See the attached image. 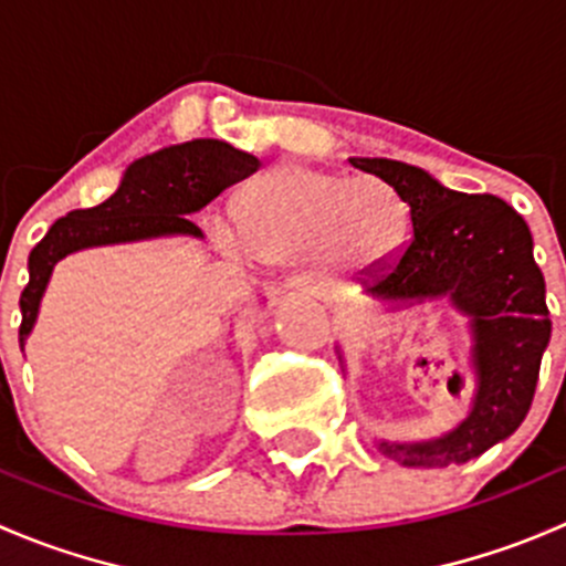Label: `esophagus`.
Returning <instances> with one entry per match:
<instances>
[{
  "instance_id": "obj_1",
  "label": "esophagus",
  "mask_w": 566,
  "mask_h": 566,
  "mask_svg": "<svg viewBox=\"0 0 566 566\" xmlns=\"http://www.w3.org/2000/svg\"><path fill=\"white\" fill-rule=\"evenodd\" d=\"M295 287H301L304 293H312V295H323V287H319L317 279H312V276H298L295 279Z\"/></svg>"
}]
</instances>
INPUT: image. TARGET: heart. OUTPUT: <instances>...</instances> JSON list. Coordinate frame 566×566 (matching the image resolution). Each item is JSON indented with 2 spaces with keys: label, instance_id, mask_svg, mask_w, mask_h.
I'll return each instance as SVG.
<instances>
[{
  "label": "heart",
  "instance_id": "heart-1",
  "mask_svg": "<svg viewBox=\"0 0 566 566\" xmlns=\"http://www.w3.org/2000/svg\"><path fill=\"white\" fill-rule=\"evenodd\" d=\"M213 235L271 262L315 254L336 276H380L405 247L408 208L373 177L282 164L243 193L241 227L219 219Z\"/></svg>",
  "mask_w": 566,
  "mask_h": 566
}]
</instances>
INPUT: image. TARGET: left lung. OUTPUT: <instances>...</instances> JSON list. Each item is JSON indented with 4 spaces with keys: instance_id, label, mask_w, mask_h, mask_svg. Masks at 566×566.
<instances>
[{
    "instance_id": "obj_1",
    "label": "left lung",
    "mask_w": 566,
    "mask_h": 566,
    "mask_svg": "<svg viewBox=\"0 0 566 566\" xmlns=\"http://www.w3.org/2000/svg\"><path fill=\"white\" fill-rule=\"evenodd\" d=\"M394 188L408 208L410 238L367 293L391 304L449 298L471 319V410L452 432L421 443L380 441L386 458L413 468L468 462L510 438L526 419L551 342L545 279L528 224L493 193H462L424 169L389 158H350Z\"/></svg>"
}]
</instances>
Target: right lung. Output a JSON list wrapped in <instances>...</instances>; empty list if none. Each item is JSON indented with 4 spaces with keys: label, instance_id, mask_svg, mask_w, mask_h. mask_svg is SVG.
Listing matches in <instances>:
<instances>
[{
    "label": "right lung",
    "instance_id": "obj_1",
    "mask_svg": "<svg viewBox=\"0 0 566 566\" xmlns=\"http://www.w3.org/2000/svg\"><path fill=\"white\" fill-rule=\"evenodd\" d=\"M260 169V158L221 139H193L164 147L125 169L119 188L95 208L71 210L56 219L30 251V284L21 293V350L38 319L51 271L73 251L167 235L202 238L188 216L202 210L224 188Z\"/></svg>",
    "mask_w": 566,
    "mask_h": 566
}]
</instances>
